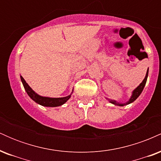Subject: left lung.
<instances>
[{
  "mask_svg": "<svg viewBox=\"0 0 161 161\" xmlns=\"http://www.w3.org/2000/svg\"><path fill=\"white\" fill-rule=\"evenodd\" d=\"M147 75H148V69L147 70V73H146V75L145 77V79H144V80L142 81V82L141 84L138 86L137 88H136V89L134 90L133 92H132V95L131 96L130 99L128 101H127L126 103H124V104H119V103L116 102V101H114V100H110V102L112 103V104H115V105H118V106H125V105H127V104H129L130 103L133 102V101H136V99H137V97L141 95V93L143 91L144 89V87H145V84H146V82H147Z\"/></svg>",
  "mask_w": 161,
  "mask_h": 161,
  "instance_id": "1",
  "label": "left lung"
}]
</instances>
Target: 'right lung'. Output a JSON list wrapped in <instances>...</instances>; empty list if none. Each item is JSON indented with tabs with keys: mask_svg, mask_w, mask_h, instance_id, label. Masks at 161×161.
Instances as JSON below:
<instances>
[{
	"mask_svg": "<svg viewBox=\"0 0 161 161\" xmlns=\"http://www.w3.org/2000/svg\"><path fill=\"white\" fill-rule=\"evenodd\" d=\"M21 78V81L23 82V85L25 88V92H27L28 95L32 98L33 101H36V103H38V104L42 105V106L45 107H57L60 106V105L64 104V103H66L68 100L69 99V97H71V95L73 94V92L71 93V95L66 96V97H42V96L38 95V94H36L32 88H30V86L27 84L26 82L25 81V79L23 78V76H20Z\"/></svg>",
	"mask_w": 161,
	"mask_h": 161,
	"instance_id": "right-lung-1",
	"label": "right lung"
}]
</instances>
